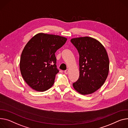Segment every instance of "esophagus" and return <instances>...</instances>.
Masks as SVG:
<instances>
[{"instance_id": "34e87169", "label": "esophagus", "mask_w": 128, "mask_h": 128, "mask_svg": "<svg viewBox=\"0 0 128 128\" xmlns=\"http://www.w3.org/2000/svg\"><path fill=\"white\" fill-rule=\"evenodd\" d=\"M68 72H69V70H66L64 71V73L65 74H68Z\"/></svg>"}]
</instances>
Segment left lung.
<instances>
[{"label":"left lung","instance_id":"obj_1","mask_svg":"<svg viewBox=\"0 0 128 128\" xmlns=\"http://www.w3.org/2000/svg\"><path fill=\"white\" fill-rule=\"evenodd\" d=\"M70 41L79 54V78L73 87L82 95L90 94L100 88L108 77L107 52L98 40L90 37L74 38Z\"/></svg>","mask_w":128,"mask_h":128}]
</instances>
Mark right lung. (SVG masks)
<instances>
[{
    "instance_id": "add662e5",
    "label": "right lung",
    "mask_w": 128,
    "mask_h": 128,
    "mask_svg": "<svg viewBox=\"0 0 128 128\" xmlns=\"http://www.w3.org/2000/svg\"><path fill=\"white\" fill-rule=\"evenodd\" d=\"M66 40L63 36L40 33L26 45L20 67L24 80L32 89L44 92L53 86L59 72L55 53Z\"/></svg>"
}]
</instances>
